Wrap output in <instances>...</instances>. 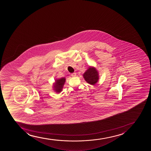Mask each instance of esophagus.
<instances>
[{
    "mask_svg": "<svg viewBox=\"0 0 151 151\" xmlns=\"http://www.w3.org/2000/svg\"><path fill=\"white\" fill-rule=\"evenodd\" d=\"M76 73H75V72H74V73H72L71 74L72 77L76 76Z\"/></svg>",
    "mask_w": 151,
    "mask_h": 151,
    "instance_id": "obj_1",
    "label": "esophagus"
}]
</instances>
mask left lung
Returning a JSON list of instances; mask_svg holds the SVG:
<instances>
[{"mask_svg":"<svg viewBox=\"0 0 151 151\" xmlns=\"http://www.w3.org/2000/svg\"><path fill=\"white\" fill-rule=\"evenodd\" d=\"M86 81L92 85H95L99 80V74L94 67H90L83 74Z\"/></svg>","mask_w":151,"mask_h":151,"instance_id":"1","label":"left lung"}]
</instances>
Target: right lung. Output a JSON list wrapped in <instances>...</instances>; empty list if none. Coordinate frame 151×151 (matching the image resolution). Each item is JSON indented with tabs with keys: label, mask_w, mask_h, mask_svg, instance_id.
I'll return each mask as SVG.
<instances>
[{
	"label": "right lung",
	"mask_w": 151,
	"mask_h": 151,
	"mask_svg": "<svg viewBox=\"0 0 151 151\" xmlns=\"http://www.w3.org/2000/svg\"><path fill=\"white\" fill-rule=\"evenodd\" d=\"M65 82V78H61L59 79L55 80V84L54 85V90L55 91L58 93L62 91L63 88V86L64 84V83Z\"/></svg>",
	"instance_id": "add662e5"
}]
</instances>
